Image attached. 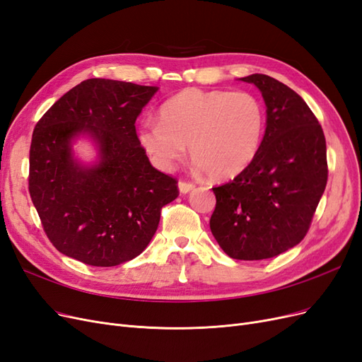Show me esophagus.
<instances>
[{
    "label": "esophagus",
    "mask_w": 362,
    "mask_h": 362,
    "mask_svg": "<svg viewBox=\"0 0 362 362\" xmlns=\"http://www.w3.org/2000/svg\"><path fill=\"white\" fill-rule=\"evenodd\" d=\"M195 186L192 183H186V182H179V191L180 194H188L191 192Z\"/></svg>",
    "instance_id": "esophagus-1"
}]
</instances>
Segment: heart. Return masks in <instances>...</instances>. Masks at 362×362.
<instances>
[{"label": "heart", "mask_w": 362, "mask_h": 362, "mask_svg": "<svg viewBox=\"0 0 362 362\" xmlns=\"http://www.w3.org/2000/svg\"><path fill=\"white\" fill-rule=\"evenodd\" d=\"M264 134L262 102L247 91L185 88L162 103L159 122L138 129V143L160 170L186 155L215 180L235 179L257 156Z\"/></svg>", "instance_id": "1"}]
</instances>
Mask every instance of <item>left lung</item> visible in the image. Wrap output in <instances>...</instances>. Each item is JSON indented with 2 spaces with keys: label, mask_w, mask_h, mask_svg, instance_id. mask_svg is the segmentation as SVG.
Returning <instances> with one entry per match:
<instances>
[{
  "label": "left lung",
  "mask_w": 362,
  "mask_h": 362,
  "mask_svg": "<svg viewBox=\"0 0 362 362\" xmlns=\"http://www.w3.org/2000/svg\"><path fill=\"white\" fill-rule=\"evenodd\" d=\"M254 84L266 105V129L252 164L212 188V235L236 260L271 259L298 245L310 228L328 180L326 141L298 93L275 78H239Z\"/></svg>",
  "instance_id": "8db88e82"
}]
</instances>
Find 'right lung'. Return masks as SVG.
Listing matches in <instances>:
<instances>
[{
  "mask_svg": "<svg viewBox=\"0 0 362 362\" xmlns=\"http://www.w3.org/2000/svg\"><path fill=\"white\" fill-rule=\"evenodd\" d=\"M159 87L91 78L69 90L34 127L30 195L62 254L110 267L135 259L156 233L177 182L151 167L135 122ZM88 139L95 159L73 146Z\"/></svg>",
  "mask_w": 362,
  "mask_h": 362,
  "instance_id": "right-lung-1",
  "label": "right lung"
}]
</instances>
